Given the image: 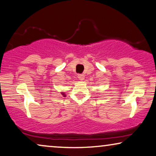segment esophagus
Masks as SVG:
<instances>
[{
    "instance_id": "obj_1",
    "label": "esophagus",
    "mask_w": 156,
    "mask_h": 156,
    "mask_svg": "<svg viewBox=\"0 0 156 156\" xmlns=\"http://www.w3.org/2000/svg\"><path fill=\"white\" fill-rule=\"evenodd\" d=\"M78 79H79L80 80H84V78H85L84 75L83 74H78Z\"/></svg>"
}]
</instances>
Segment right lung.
<instances>
[{
    "label": "right lung",
    "mask_w": 156,
    "mask_h": 156,
    "mask_svg": "<svg viewBox=\"0 0 156 156\" xmlns=\"http://www.w3.org/2000/svg\"><path fill=\"white\" fill-rule=\"evenodd\" d=\"M61 94H62V95H63L64 97H66V94H65V93H64L63 92H61Z\"/></svg>",
    "instance_id": "right-lung-1"
}]
</instances>
